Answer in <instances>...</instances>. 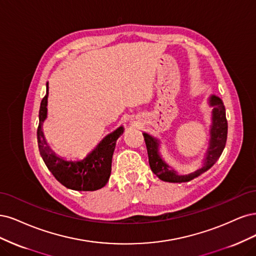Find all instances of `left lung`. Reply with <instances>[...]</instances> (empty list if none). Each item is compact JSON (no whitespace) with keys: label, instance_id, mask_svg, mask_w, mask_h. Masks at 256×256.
Here are the masks:
<instances>
[{"label":"left lung","instance_id":"obj_1","mask_svg":"<svg viewBox=\"0 0 256 256\" xmlns=\"http://www.w3.org/2000/svg\"><path fill=\"white\" fill-rule=\"evenodd\" d=\"M210 105L214 106L212 110V139L210 146L206 155L204 166L196 170L187 176H178L174 171L171 170L168 164H164L160 156L158 155V140H155L153 137L148 134H144L146 146L148 149V156H149V164L151 170L153 171L156 176H158L164 182L170 183H182L188 182L198 176H200L202 172L210 169L214 164L217 162L220 158V155L224 151L226 137H228V120L226 117V107L224 102H222L218 96H212L210 98Z\"/></svg>","mask_w":256,"mask_h":256}]
</instances>
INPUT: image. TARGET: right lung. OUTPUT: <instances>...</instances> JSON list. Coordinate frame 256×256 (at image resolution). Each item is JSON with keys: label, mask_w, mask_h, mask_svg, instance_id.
I'll return each mask as SVG.
<instances>
[{"label": "right lung", "mask_w": 256, "mask_h": 256, "mask_svg": "<svg viewBox=\"0 0 256 256\" xmlns=\"http://www.w3.org/2000/svg\"><path fill=\"white\" fill-rule=\"evenodd\" d=\"M48 92L44 96L39 110V126L37 138L39 152L48 169L54 178L64 187L78 192H94L104 187L110 176L112 160L117 139L122 135L123 128L120 126L114 133L106 136L96 150L80 162H66L50 150L44 142L41 124L46 117Z\"/></svg>", "instance_id": "1"}]
</instances>
